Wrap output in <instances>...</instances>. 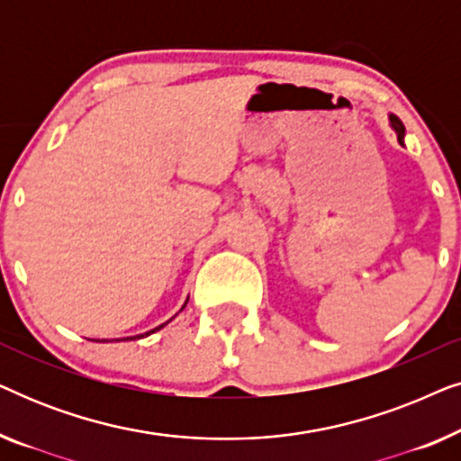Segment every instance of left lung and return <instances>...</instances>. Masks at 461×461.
<instances>
[{
	"label": "left lung",
	"instance_id": "left-lung-1",
	"mask_svg": "<svg viewBox=\"0 0 461 461\" xmlns=\"http://www.w3.org/2000/svg\"><path fill=\"white\" fill-rule=\"evenodd\" d=\"M390 125H393L394 131H396V138H399V142L402 144V138H405V125L396 115H390Z\"/></svg>",
	"mask_w": 461,
	"mask_h": 461
}]
</instances>
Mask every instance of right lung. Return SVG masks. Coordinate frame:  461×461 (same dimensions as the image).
Returning <instances> with one entry per match:
<instances>
[{
  "instance_id": "obj_1",
  "label": "right lung",
  "mask_w": 461,
  "mask_h": 461,
  "mask_svg": "<svg viewBox=\"0 0 461 461\" xmlns=\"http://www.w3.org/2000/svg\"><path fill=\"white\" fill-rule=\"evenodd\" d=\"M186 302H188V300H186ZM185 306H186V304H185ZM185 306H182V308H185ZM163 325H166V323H163ZM163 325H159V327H155V330H150V331H147V333H144V336H150V333H155L157 330H161V327H163ZM138 338H140V336H138ZM128 339H134V338H128Z\"/></svg>"
}]
</instances>
